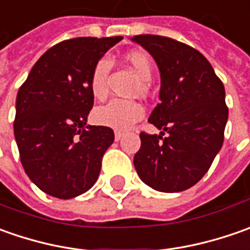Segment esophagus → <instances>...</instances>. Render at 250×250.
<instances>
[{
	"label": "esophagus",
	"instance_id": "1",
	"mask_svg": "<svg viewBox=\"0 0 250 250\" xmlns=\"http://www.w3.org/2000/svg\"><path fill=\"white\" fill-rule=\"evenodd\" d=\"M122 136H124V132H121V130H115V132H114V138H115L117 142L122 139Z\"/></svg>",
	"mask_w": 250,
	"mask_h": 250
}]
</instances>
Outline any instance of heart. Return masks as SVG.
<instances>
[{
  "label": "heart",
  "mask_w": 250,
  "mask_h": 250,
  "mask_svg": "<svg viewBox=\"0 0 250 250\" xmlns=\"http://www.w3.org/2000/svg\"><path fill=\"white\" fill-rule=\"evenodd\" d=\"M124 60L129 63L130 68L136 72L140 78L138 83V90L142 93H147L150 87V79L153 76V63L147 54L140 50H133L124 55ZM111 71V61L105 57L99 58L90 72V87L91 96L97 100H103L108 94V76ZM145 110L143 105L136 100H122V99H114L105 105L97 107L93 117L94 121L112 129L125 130L129 129L133 124L143 117Z\"/></svg>",
  "instance_id": "obj_1"
}]
</instances>
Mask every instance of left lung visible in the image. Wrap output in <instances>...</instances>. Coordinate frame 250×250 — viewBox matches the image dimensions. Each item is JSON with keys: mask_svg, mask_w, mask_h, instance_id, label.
Wrapping results in <instances>:
<instances>
[{"mask_svg": "<svg viewBox=\"0 0 250 250\" xmlns=\"http://www.w3.org/2000/svg\"><path fill=\"white\" fill-rule=\"evenodd\" d=\"M132 40L159 65L160 103L149 122L163 129L160 135L140 133L133 164L150 188L185 190L203 178L223 146L228 120L224 84L206 57L188 44L156 34Z\"/></svg>", "mask_w": 250, "mask_h": 250, "instance_id": "left-lung-1", "label": "left lung"}]
</instances>
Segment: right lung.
Masks as SVG:
<instances>
[{"mask_svg":"<svg viewBox=\"0 0 250 250\" xmlns=\"http://www.w3.org/2000/svg\"><path fill=\"white\" fill-rule=\"evenodd\" d=\"M121 40H63L39 58L19 87L14 121L19 157L27 177L47 195L72 199L99 178L114 132L86 125L94 103L89 81L94 62Z\"/></svg>","mask_w":250,"mask_h":250,"instance_id":"add662e5","label":"right lung"}]
</instances>
